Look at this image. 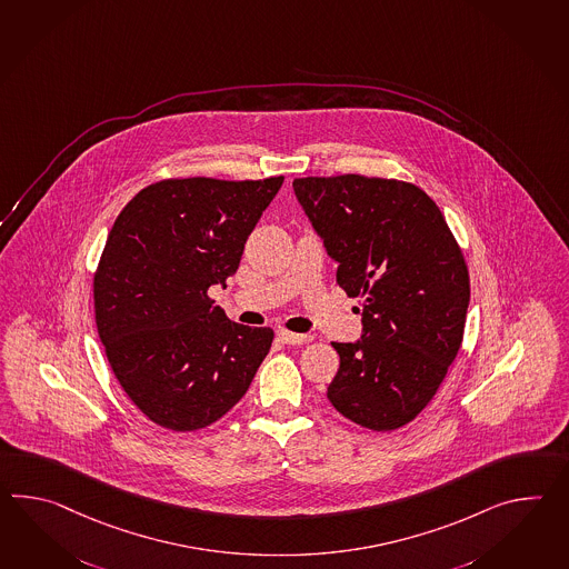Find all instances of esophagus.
<instances>
[{
  "label": "esophagus",
  "mask_w": 569,
  "mask_h": 569,
  "mask_svg": "<svg viewBox=\"0 0 569 569\" xmlns=\"http://www.w3.org/2000/svg\"><path fill=\"white\" fill-rule=\"evenodd\" d=\"M279 341L286 342V345H303V342L310 341V335H296L290 330H279Z\"/></svg>",
  "instance_id": "esophagus-1"
}]
</instances>
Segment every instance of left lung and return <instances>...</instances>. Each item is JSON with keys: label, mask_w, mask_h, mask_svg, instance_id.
Wrapping results in <instances>:
<instances>
[{"label": "left lung", "mask_w": 569, "mask_h": 569, "mask_svg": "<svg viewBox=\"0 0 569 569\" xmlns=\"http://www.w3.org/2000/svg\"><path fill=\"white\" fill-rule=\"evenodd\" d=\"M293 193L337 283L361 298V339L332 342L341 366L330 405L371 430L400 429L439 390L463 341L469 276L441 210L393 179H293Z\"/></svg>", "instance_id": "left-lung-1"}]
</instances>
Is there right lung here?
Listing matches in <instances>:
<instances>
[{"label": "right lung", "instance_id": "obj_1", "mask_svg": "<svg viewBox=\"0 0 569 569\" xmlns=\"http://www.w3.org/2000/svg\"><path fill=\"white\" fill-rule=\"evenodd\" d=\"M281 183L167 179L116 218L93 278L96 325L116 379L159 427L224 417L269 353L273 330L237 325L208 290L237 273Z\"/></svg>", "mask_w": 569, "mask_h": 569}]
</instances>
